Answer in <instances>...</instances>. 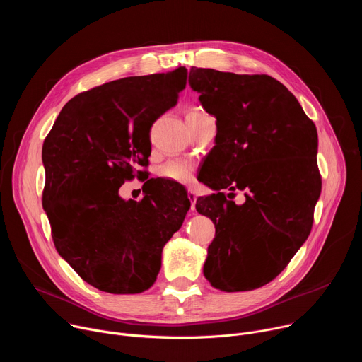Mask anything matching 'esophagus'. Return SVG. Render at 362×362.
I'll use <instances>...</instances> for the list:
<instances>
[{
  "instance_id": "esophagus-1",
  "label": "esophagus",
  "mask_w": 362,
  "mask_h": 362,
  "mask_svg": "<svg viewBox=\"0 0 362 362\" xmlns=\"http://www.w3.org/2000/svg\"><path fill=\"white\" fill-rule=\"evenodd\" d=\"M187 197H189V200H190V211L192 212H194V204H196V193L193 192V190H189L187 192Z\"/></svg>"
}]
</instances>
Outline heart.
<instances>
[{
    "instance_id": "1",
    "label": "heart",
    "mask_w": 362,
    "mask_h": 362,
    "mask_svg": "<svg viewBox=\"0 0 362 362\" xmlns=\"http://www.w3.org/2000/svg\"><path fill=\"white\" fill-rule=\"evenodd\" d=\"M202 116H206L203 112L194 109V110H190L186 116V119L189 117H202ZM160 173L162 176L168 177V179H172L175 182H179V183H189L190 179H192V175H193V163L189 162V160H182V159H176V160H170L168 162L162 169H160Z\"/></svg>"
}]
</instances>
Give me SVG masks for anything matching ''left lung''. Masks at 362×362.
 <instances>
[{
	"label": "left lung",
	"mask_w": 362,
	"mask_h": 362,
	"mask_svg": "<svg viewBox=\"0 0 362 362\" xmlns=\"http://www.w3.org/2000/svg\"><path fill=\"white\" fill-rule=\"evenodd\" d=\"M189 84L216 117L215 147L202 183L216 193L196 200L212 219L215 239L203 275L225 292L252 291L275 279L311 232L321 194L318 133L296 97L267 74L192 67ZM234 195L243 189L245 200Z\"/></svg>",
	"instance_id": "8db88e82"
}]
</instances>
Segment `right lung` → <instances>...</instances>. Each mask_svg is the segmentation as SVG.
Here are the masks:
<instances>
[{"mask_svg":"<svg viewBox=\"0 0 362 362\" xmlns=\"http://www.w3.org/2000/svg\"><path fill=\"white\" fill-rule=\"evenodd\" d=\"M187 70L115 80L77 94L42 144V206L63 259L109 293H140L190 209L182 185L150 179L140 202L120 186L148 163L150 127L176 106ZM143 172H139L141 175Z\"/></svg>","mask_w":362,"mask_h":362,"instance_id":"right-lung-1","label":"right lung"}]
</instances>
